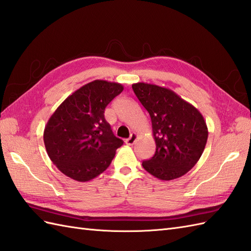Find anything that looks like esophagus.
I'll return each instance as SVG.
<instances>
[{"label":"esophagus","instance_id":"esophagus-1","mask_svg":"<svg viewBox=\"0 0 251 251\" xmlns=\"http://www.w3.org/2000/svg\"><path fill=\"white\" fill-rule=\"evenodd\" d=\"M136 140H137V133H131V136L128 139H126L125 142L127 145H133L136 142Z\"/></svg>","mask_w":251,"mask_h":251}]
</instances>
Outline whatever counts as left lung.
<instances>
[{
    "label": "left lung",
    "instance_id": "obj_1",
    "mask_svg": "<svg viewBox=\"0 0 251 251\" xmlns=\"http://www.w3.org/2000/svg\"><path fill=\"white\" fill-rule=\"evenodd\" d=\"M132 90L150 113L156 152L143 168L161 180L183 176L205 149L208 130L199 110L170 89L138 82Z\"/></svg>",
    "mask_w": 251,
    "mask_h": 251
}]
</instances>
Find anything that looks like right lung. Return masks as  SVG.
<instances>
[{
  "label": "right lung",
  "mask_w": 251,
  "mask_h": 251,
  "mask_svg": "<svg viewBox=\"0 0 251 251\" xmlns=\"http://www.w3.org/2000/svg\"><path fill=\"white\" fill-rule=\"evenodd\" d=\"M123 90L120 83L94 80L69 95L50 116L44 130L46 151L66 176L87 182L111 164L124 141L113 135L104 109Z\"/></svg>",
  "instance_id": "add662e5"
}]
</instances>
